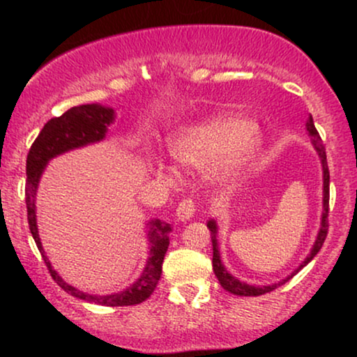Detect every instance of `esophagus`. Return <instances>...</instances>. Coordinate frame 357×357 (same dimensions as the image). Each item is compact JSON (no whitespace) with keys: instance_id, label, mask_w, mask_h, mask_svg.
Returning a JSON list of instances; mask_svg holds the SVG:
<instances>
[{"instance_id":"obj_1","label":"esophagus","mask_w":357,"mask_h":357,"mask_svg":"<svg viewBox=\"0 0 357 357\" xmlns=\"http://www.w3.org/2000/svg\"><path fill=\"white\" fill-rule=\"evenodd\" d=\"M195 211H196V203L192 202L191 198H186V199H183V202L178 204V210H176V216H178V220L186 221V220H190L192 215H195Z\"/></svg>"}]
</instances>
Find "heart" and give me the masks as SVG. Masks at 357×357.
<instances>
[{"mask_svg":"<svg viewBox=\"0 0 357 357\" xmlns=\"http://www.w3.org/2000/svg\"><path fill=\"white\" fill-rule=\"evenodd\" d=\"M261 134L250 119L235 112L213 114L195 126L183 127L169 139L171 154L192 167L211 165V178L231 183L252 166L260 153ZM159 171L169 176L159 165Z\"/></svg>","mask_w":357,"mask_h":357,"instance_id":"heart-1","label":"heart"}]
</instances>
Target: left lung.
Returning a JSON list of instances; mask_svg holds the SVG:
<instances>
[{
  "mask_svg": "<svg viewBox=\"0 0 357 357\" xmlns=\"http://www.w3.org/2000/svg\"><path fill=\"white\" fill-rule=\"evenodd\" d=\"M307 130H309V136L312 139V144L315 147V151H317L319 154V159H321V165H322V218H321V228H319V233H317V238L314 241V247L310 248V253L307 255V258L304 261H302L301 265H298V268L294 270L290 275H287L284 280L277 282V284H272V285H261V287H255V285H248L245 284V282H240L238 278H235L231 275L230 272H228L227 268H225V265L221 264V257H220V250H218V240H216V233H218V227H216V221L215 220H210L208 221L206 227L210 228L211 231V243H213V272H215L216 278H218V282L223 287L225 290H228V292L233 294V296H241V297H257V296H264V294L267 292H272V290H275L277 287L284 285L285 282H289L290 278H292L296 273L298 272L301 268H304L307 264H309L312 258L317 255L319 250L322 248L324 241H326V236H327V230H329V221H327V216H329V166H327V155H326V147L322 144V139L319 136L317 129H315L314 126V121H312V116L307 119Z\"/></svg>",
  "mask_w": 357,
  "mask_h": 357,
  "instance_id": "8db88e82",
  "label": "left lung"
}]
</instances>
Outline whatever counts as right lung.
Returning a JSON list of instances; mask_svg holds the SVG:
<instances>
[{
  "label": "right lung",
  "mask_w": 357,
  "mask_h": 357,
  "mask_svg": "<svg viewBox=\"0 0 357 357\" xmlns=\"http://www.w3.org/2000/svg\"><path fill=\"white\" fill-rule=\"evenodd\" d=\"M116 119L114 109L104 107L100 104H87L77 105V107L68 109L67 112L61 114L60 117H53L43 129L40 130L38 137L30 147V153L26 158V211H28V225L33 235V240L42 253L45 265L53 280L59 284L61 289L70 296L82 298L85 302H93L99 305L107 307H122V305H136L144 302L151 294L154 292L159 278L162 273V260L169 247V231L171 225L161 220H151L149 231H147V240H149V258L146 261V267L142 270L141 277L134 282L132 285L127 287L126 290L119 294H110V296H92V294L82 292L75 287L68 285L59 273L52 267L50 260L45 255L38 235V227H36V190H38L40 178L45 166L48 161L56 155L67 153V151L84 147L92 142H99L107 134V127L112 124Z\"/></svg>",
  "instance_id": "1"
}]
</instances>
